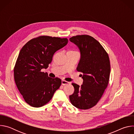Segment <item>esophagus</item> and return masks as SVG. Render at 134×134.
Instances as JSON below:
<instances>
[{"label":"esophagus","instance_id":"obj_1","mask_svg":"<svg viewBox=\"0 0 134 134\" xmlns=\"http://www.w3.org/2000/svg\"><path fill=\"white\" fill-rule=\"evenodd\" d=\"M69 82H67V81H64V80H62V84L63 85H67V84H69Z\"/></svg>","mask_w":134,"mask_h":134}]
</instances>
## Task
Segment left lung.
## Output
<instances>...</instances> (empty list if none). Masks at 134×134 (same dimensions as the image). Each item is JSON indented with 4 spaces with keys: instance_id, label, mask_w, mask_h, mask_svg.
Returning <instances> with one entry per match:
<instances>
[{
    "instance_id": "left-lung-1",
    "label": "left lung",
    "mask_w": 134,
    "mask_h": 134,
    "mask_svg": "<svg viewBox=\"0 0 134 134\" xmlns=\"http://www.w3.org/2000/svg\"><path fill=\"white\" fill-rule=\"evenodd\" d=\"M69 40L80 51L77 70L82 72L81 76L83 80L81 86L72 83L75 91L69 99L77 108L89 109L97 104L108 85L110 74L109 55L101 44L90 35H76Z\"/></svg>"
}]
</instances>
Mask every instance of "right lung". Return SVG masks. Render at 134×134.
I'll use <instances>...</instances> for the list:
<instances>
[{"mask_svg": "<svg viewBox=\"0 0 134 134\" xmlns=\"http://www.w3.org/2000/svg\"><path fill=\"white\" fill-rule=\"evenodd\" d=\"M68 41L67 38L40 36L28 41L20 50L14 69V80L30 105L39 108L45 105L60 87V79L49 77L41 70L48 67L54 53Z\"/></svg>", "mask_w": 134, "mask_h": 134, "instance_id": "right-lung-1", "label": "right lung"}]
</instances>
